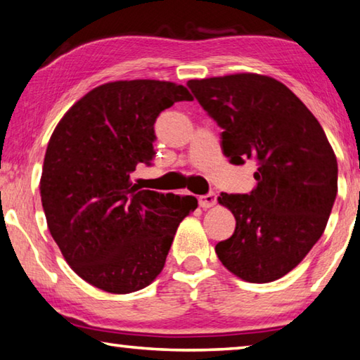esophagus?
<instances>
[{
	"instance_id": "34e87169",
	"label": "esophagus",
	"mask_w": 360,
	"mask_h": 360,
	"mask_svg": "<svg viewBox=\"0 0 360 360\" xmlns=\"http://www.w3.org/2000/svg\"><path fill=\"white\" fill-rule=\"evenodd\" d=\"M217 202V195L214 192H208L205 195H200L198 197V205L202 206L203 210L206 208H211V206H214Z\"/></svg>"
}]
</instances>
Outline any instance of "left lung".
<instances>
[{"mask_svg": "<svg viewBox=\"0 0 360 360\" xmlns=\"http://www.w3.org/2000/svg\"><path fill=\"white\" fill-rule=\"evenodd\" d=\"M187 87L224 130L229 162L257 165L252 192L219 197L236 227L216 245L217 257L245 281H275L324 233L338 188L332 146L318 119L276 79L245 72L188 81Z\"/></svg>", "mask_w": 360, "mask_h": 360, "instance_id": "1", "label": "left lung"}]
</instances>
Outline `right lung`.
<instances>
[{
    "mask_svg": "<svg viewBox=\"0 0 360 360\" xmlns=\"http://www.w3.org/2000/svg\"><path fill=\"white\" fill-rule=\"evenodd\" d=\"M184 85L117 81L94 89L60 120L49 141L41 202L63 257L84 281L111 294L149 285L165 265L176 229L197 208L192 195L141 191L138 163L155 157L154 124Z\"/></svg>",
    "mask_w": 360,
    "mask_h": 360,
    "instance_id": "right-lung-1",
    "label": "right lung"
}]
</instances>
